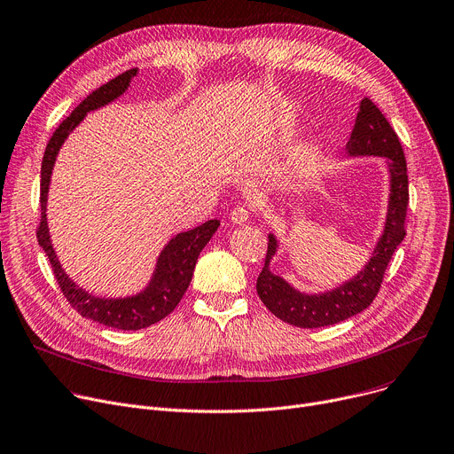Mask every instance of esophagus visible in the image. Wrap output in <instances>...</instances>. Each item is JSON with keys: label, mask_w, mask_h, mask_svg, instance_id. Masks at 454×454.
Listing matches in <instances>:
<instances>
[{"label": "esophagus", "mask_w": 454, "mask_h": 454, "mask_svg": "<svg viewBox=\"0 0 454 454\" xmlns=\"http://www.w3.org/2000/svg\"><path fill=\"white\" fill-rule=\"evenodd\" d=\"M230 219H231V223L233 224H245V223H248V219H250V211L245 207V206H237V207H233L231 209V214H230Z\"/></svg>", "instance_id": "obj_1"}]
</instances>
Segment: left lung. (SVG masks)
<instances>
[{
	"label": "left lung",
	"mask_w": 454,
	"mask_h": 454,
	"mask_svg": "<svg viewBox=\"0 0 454 454\" xmlns=\"http://www.w3.org/2000/svg\"><path fill=\"white\" fill-rule=\"evenodd\" d=\"M356 157H383L388 175L383 228L357 274L325 292L299 290L271 271L270 264L279 252V239L276 233H268V252L257 278V294L271 314L294 326H328L364 312L376 297L387 264L405 237L409 183L403 149L395 129L369 98L359 102L354 129L345 147V159Z\"/></svg>",
	"instance_id": "obj_1"
}]
</instances>
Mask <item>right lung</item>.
I'll return each instance as SVG.
<instances>
[{
  "instance_id": "1",
  "label": "right lung",
  "mask_w": 454,
  "mask_h": 454,
  "mask_svg": "<svg viewBox=\"0 0 454 454\" xmlns=\"http://www.w3.org/2000/svg\"><path fill=\"white\" fill-rule=\"evenodd\" d=\"M138 74V69H129L116 78L109 80L97 90H93L73 113L67 120L58 126L52 138L45 147V155L42 162V184H40V204H42V223L38 230V243L47 254L54 278L59 283L64 295L74 310H78L83 317L97 321L100 325L118 328V330H140L151 326L164 319L168 314L175 310L180 303L184 292L188 290L195 262L202 252V248L209 243V239L219 228V221L211 219L193 230L180 231L173 235L164 248L160 250L153 274H151L147 285L131 295H97L83 286H80L66 271L64 264L59 262L58 254L52 247V239L49 231L47 221V200L52 169L58 159L59 149L66 144L69 135L83 122V118L98 111L111 102L118 100L131 87V80Z\"/></svg>"
}]
</instances>
